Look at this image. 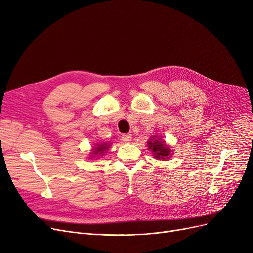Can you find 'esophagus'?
<instances>
[{
	"label": "esophagus",
	"mask_w": 253,
	"mask_h": 253,
	"mask_svg": "<svg viewBox=\"0 0 253 253\" xmlns=\"http://www.w3.org/2000/svg\"><path fill=\"white\" fill-rule=\"evenodd\" d=\"M131 134L130 133H126V134H123L122 135V140L123 141H125V142H129V141H131Z\"/></svg>",
	"instance_id": "obj_1"
}]
</instances>
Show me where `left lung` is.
Listing matches in <instances>:
<instances>
[{"label": "left lung", "mask_w": 253, "mask_h": 253, "mask_svg": "<svg viewBox=\"0 0 253 253\" xmlns=\"http://www.w3.org/2000/svg\"><path fill=\"white\" fill-rule=\"evenodd\" d=\"M156 137H153V140L148 142L149 149L152 150V152L155 155V158L157 159H166L168 158L170 154L169 148H167V145L161 141L160 139H155Z\"/></svg>", "instance_id": "1"}]
</instances>
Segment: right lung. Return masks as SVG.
I'll use <instances>...</instances> for the list:
<instances>
[{"instance_id": "add662e5", "label": "right lung", "mask_w": 253, "mask_h": 253, "mask_svg": "<svg viewBox=\"0 0 253 253\" xmlns=\"http://www.w3.org/2000/svg\"><path fill=\"white\" fill-rule=\"evenodd\" d=\"M108 148H109V144L108 143H101V144H97V148L96 149H94V153H93V155H97V154H100V155H102L103 154V152L105 151V150H108Z\"/></svg>"}]
</instances>
